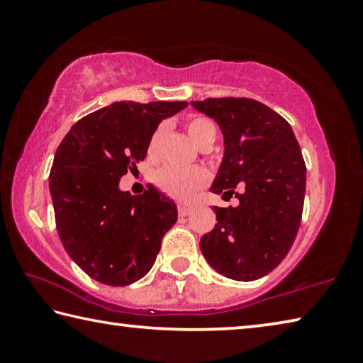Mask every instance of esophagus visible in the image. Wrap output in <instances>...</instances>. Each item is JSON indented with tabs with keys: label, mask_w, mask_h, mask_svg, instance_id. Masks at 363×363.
<instances>
[{
	"label": "esophagus",
	"mask_w": 363,
	"mask_h": 363,
	"mask_svg": "<svg viewBox=\"0 0 363 363\" xmlns=\"http://www.w3.org/2000/svg\"><path fill=\"white\" fill-rule=\"evenodd\" d=\"M194 208L190 205H184V203H179V206H177V213H179V216H189L190 213H192Z\"/></svg>",
	"instance_id": "1"
}]
</instances>
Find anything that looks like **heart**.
<instances>
[{
    "mask_svg": "<svg viewBox=\"0 0 363 363\" xmlns=\"http://www.w3.org/2000/svg\"><path fill=\"white\" fill-rule=\"evenodd\" d=\"M186 131L199 147H208L216 139V125L205 115H190L186 120ZM162 128H157L149 139V155H155L162 139ZM206 173L201 168L163 167L153 173L152 181L158 190L177 200H189L206 184Z\"/></svg>",
    "mask_w": 363,
    "mask_h": 363,
    "instance_id": "1",
    "label": "heart"
}]
</instances>
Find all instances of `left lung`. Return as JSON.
Wrapping results in <instances>:
<instances>
[{"label":"left lung","instance_id":"1","mask_svg":"<svg viewBox=\"0 0 363 363\" xmlns=\"http://www.w3.org/2000/svg\"><path fill=\"white\" fill-rule=\"evenodd\" d=\"M192 106L216 120L225 153L211 192L235 195V208L214 206L216 225L200 240L213 269L251 281L285 259L301 225L306 163L284 116L248 97H210Z\"/></svg>","mask_w":363,"mask_h":363}]
</instances>
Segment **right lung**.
I'll return each mask as SVG.
<instances>
[{"label":"right lung","instance_id":"right-lung-1","mask_svg":"<svg viewBox=\"0 0 363 363\" xmlns=\"http://www.w3.org/2000/svg\"><path fill=\"white\" fill-rule=\"evenodd\" d=\"M184 107L187 102H115L78 120L57 147L49 189L60 242L104 285L143 279L177 220L174 201L153 186L131 195L118 184L144 162L160 121Z\"/></svg>","mask_w":363,"mask_h":363}]
</instances>
